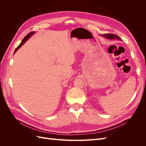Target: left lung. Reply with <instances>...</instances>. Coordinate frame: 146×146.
Segmentation results:
<instances>
[{
	"instance_id": "obj_1",
	"label": "left lung",
	"mask_w": 146,
	"mask_h": 146,
	"mask_svg": "<svg viewBox=\"0 0 146 146\" xmlns=\"http://www.w3.org/2000/svg\"><path fill=\"white\" fill-rule=\"evenodd\" d=\"M102 36L110 39H119V40H121V38H119L117 35H114V34H111V33H107V34H104V35H102Z\"/></svg>"
}]
</instances>
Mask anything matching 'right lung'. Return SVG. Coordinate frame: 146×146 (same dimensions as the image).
<instances>
[{
	"label": "right lung",
	"instance_id": "add662e5",
	"mask_svg": "<svg viewBox=\"0 0 146 146\" xmlns=\"http://www.w3.org/2000/svg\"><path fill=\"white\" fill-rule=\"evenodd\" d=\"M34 32H30V33H29L27 35V36H25V37H24V38L23 39V41H22V42H21V44H20L18 46H17V47L16 48V49H15V52H14V54H15V53L17 50H18L19 49V48L22 46H23V44H24L25 42V41H27V39H29L31 36H32V35L34 34Z\"/></svg>",
	"mask_w": 146,
	"mask_h": 146
}]
</instances>
